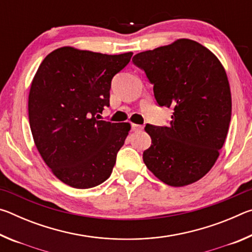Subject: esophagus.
<instances>
[{"mask_svg": "<svg viewBox=\"0 0 252 252\" xmlns=\"http://www.w3.org/2000/svg\"><path fill=\"white\" fill-rule=\"evenodd\" d=\"M131 127H132V130H133L134 132L142 131V129H143V126H140V125H134V123H132Z\"/></svg>", "mask_w": 252, "mask_h": 252, "instance_id": "1", "label": "esophagus"}]
</instances>
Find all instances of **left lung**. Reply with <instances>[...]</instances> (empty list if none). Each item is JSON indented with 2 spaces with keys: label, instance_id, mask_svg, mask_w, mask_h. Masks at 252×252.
Wrapping results in <instances>:
<instances>
[{
  "label": "left lung",
  "instance_id": "8db88e82",
  "mask_svg": "<svg viewBox=\"0 0 252 252\" xmlns=\"http://www.w3.org/2000/svg\"><path fill=\"white\" fill-rule=\"evenodd\" d=\"M160 106L173 110L168 126L147 125L151 146L143 161L171 187L198 181L210 171L227 138L231 92L224 67L206 46L189 39L135 54Z\"/></svg>",
  "mask_w": 252,
  "mask_h": 252
}]
</instances>
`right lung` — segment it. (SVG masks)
I'll return each mask as SVG.
<instances>
[{"label": "right lung", "mask_w": 252, "mask_h": 252, "mask_svg": "<svg viewBox=\"0 0 252 252\" xmlns=\"http://www.w3.org/2000/svg\"><path fill=\"white\" fill-rule=\"evenodd\" d=\"M132 52L109 55L63 46L45 57L29 93L37 151L65 185L88 189L108 179L130 123L97 120L109 106L111 80Z\"/></svg>", "instance_id": "obj_1"}]
</instances>
